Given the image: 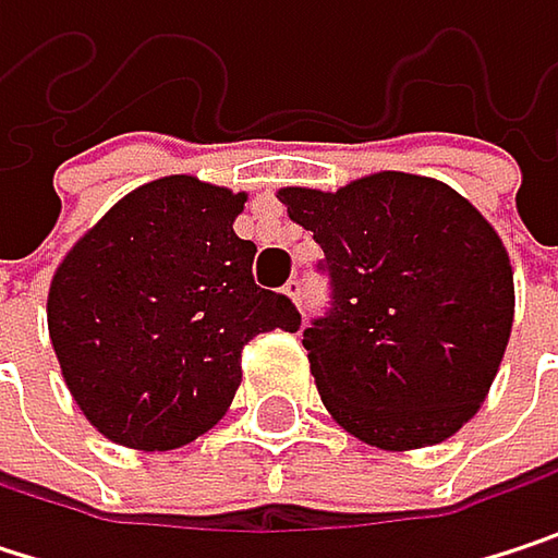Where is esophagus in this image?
Segmentation results:
<instances>
[{
	"label": "esophagus",
	"instance_id": "34e87169",
	"mask_svg": "<svg viewBox=\"0 0 558 558\" xmlns=\"http://www.w3.org/2000/svg\"><path fill=\"white\" fill-rule=\"evenodd\" d=\"M283 293L296 303V306H303V283L296 278H290L287 283H283Z\"/></svg>",
	"mask_w": 558,
	"mask_h": 558
}]
</instances>
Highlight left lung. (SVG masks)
<instances>
[{
  "mask_svg": "<svg viewBox=\"0 0 558 558\" xmlns=\"http://www.w3.org/2000/svg\"><path fill=\"white\" fill-rule=\"evenodd\" d=\"M278 199L326 255L332 303L303 349L332 420L388 452L459 433L513 326V271L492 222L452 186L400 170L336 193L283 186Z\"/></svg>",
  "mask_w": 558,
  "mask_h": 558,
  "instance_id": "8db88e82",
  "label": "left lung"
}]
</instances>
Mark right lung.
Here are the masks:
<instances>
[{
	"label": "right lung",
	"instance_id": "add662e5",
	"mask_svg": "<svg viewBox=\"0 0 558 558\" xmlns=\"http://www.w3.org/2000/svg\"><path fill=\"white\" fill-rule=\"evenodd\" d=\"M245 193L186 173L122 196L60 262L48 329L83 416L112 442L165 452L216 426L258 332H296V306L252 278L232 222Z\"/></svg>",
	"mask_w": 558,
	"mask_h": 558
}]
</instances>
